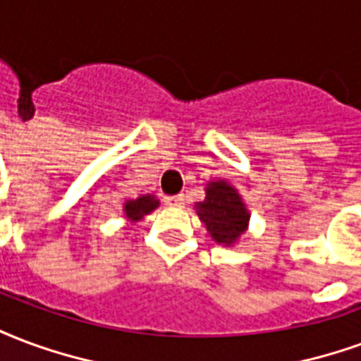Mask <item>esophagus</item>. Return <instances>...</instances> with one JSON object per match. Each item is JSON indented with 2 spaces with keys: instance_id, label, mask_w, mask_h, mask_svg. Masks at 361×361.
I'll return each instance as SVG.
<instances>
[{
  "instance_id": "34e87169",
  "label": "esophagus",
  "mask_w": 361,
  "mask_h": 361,
  "mask_svg": "<svg viewBox=\"0 0 361 361\" xmlns=\"http://www.w3.org/2000/svg\"><path fill=\"white\" fill-rule=\"evenodd\" d=\"M183 201H185L183 195H172V197H166V199H164V202H166L168 207H181Z\"/></svg>"
}]
</instances>
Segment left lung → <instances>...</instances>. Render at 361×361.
I'll return each instance as SVG.
<instances>
[{
  "label": "left lung",
  "instance_id": "1",
  "mask_svg": "<svg viewBox=\"0 0 361 361\" xmlns=\"http://www.w3.org/2000/svg\"><path fill=\"white\" fill-rule=\"evenodd\" d=\"M195 212L210 237L224 247H233L250 221V212L241 193L228 180L208 181L204 199L195 202Z\"/></svg>",
  "mask_w": 361,
  "mask_h": 361
}]
</instances>
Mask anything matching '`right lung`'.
I'll list each match as a JSON object with an SVG mask.
<instances>
[{"mask_svg":"<svg viewBox=\"0 0 361 361\" xmlns=\"http://www.w3.org/2000/svg\"><path fill=\"white\" fill-rule=\"evenodd\" d=\"M160 201L154 197V195L147 193V195H141L137 199H130V201L124 202V218L128 220V224H137L145 218L147 214H151L154 208L159 207Z\"/></svg>","mask_w":361,"mask_h":361,"instance_id":"1","label":"right lung"}]
</instances>
